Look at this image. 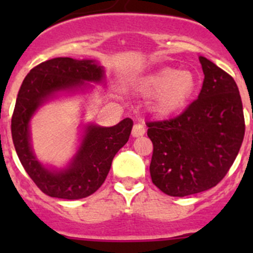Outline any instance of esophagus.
Returning <instances> with one entry per match:
<instances>
[{"label":"esophagus","mask_w":253,"mask_h":253,"mask_svg":"<svg viewBox=\"0 0 253 253\" xmlns=\"http://www.w3.org/2000/svg\"><path fill=\"white\" fill-rule=\"evenodd\" d=\"M145 128H144V125L143 124H136L132 128V136L133 137H141L144 134Z\"/></svg>","instance_id":"1"}]
</instances>
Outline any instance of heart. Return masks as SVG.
I'll use <instances>...</instances> for the list:
<instances>
[{
    "instance_id": "heart-1",
    "label": "heart",
    "mask_w": 253,
    "mask_h": 253,
    "mask_svg": "<svg viewBox=\"0 0 253 253\" xmlns=\"http://www.w3.org/2000/svg\"><path fill=\"white\" fill-rule=\"evenodd\" d=\"M141 88L147 95L154 96V114L168 117L185 108L191 100L197 89V78L191 71L165 67L143 79Z\"/></svg>"
}]
</instances>
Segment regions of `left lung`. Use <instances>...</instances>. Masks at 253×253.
Returning a JSON list of instances; mask_svg holds the SVG:
<instances>
[{
  "instance_id": "left-lung-1",
  "label": "left lung",
  "mask_w": 253,
  "mask_h": 253,
  "mask_svg": "<svg viewBox=\"0 0 253 253\" xmlns=\"http://www.w3.org/2000/svg\"><path fill=\"white\" fill-rule=\"evenodd\" d=\"M205 79L198 99L175 119L147 122L153 142L152 181L172 197L218 185L236 159L245 136L239 88L230 75L200 56Z\"/></svg>"
}]
</instances>
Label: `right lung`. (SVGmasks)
I'll list each match as a JSON object with an SVG mask.
<instances>
[{
    "label": "right lung",
    "instance_id": "1",
    "mask_svg": "<svg viewBox=\"0 0 253 253\" xmlns=\"http://www.w3.org/2000/svg\"><path fill=\"white\" fill-rule=\"evenodd\" d=\"M105 83V70L94 60L56 57L35 66L18 91L12 116V139L20 163L35 185L50 197L81 200L93 195L104 183L116 153L126 144L133 121L124 119L112 127L88 124L70 164L50 169L39 162L32 148L30 120L38 109L61 93Z\"/></svg>",
    "mask_w": 253,
    "mask_h": 253
}]
</instances>
